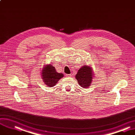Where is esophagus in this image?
Wrapping results in <instances>:
<instances>
[{"label": "esophagus", "instance_id": "34e87169", "mask_svg": "<svg viewBox=\"0 0 135 135\" xmlns=\"http://www.w3.org/2000/svg\"><path fill=\"white\" fill-rule=\"evenodd\" d=\"M66 76H67L68 77H70V76H72V75H71V74H67Z\"/></svg>", "mask_w": 135, "mask_h": 135}]
</instances>
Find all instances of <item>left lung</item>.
<instances>
[{
  "instance_id": "1",
  "label": "left lung",
  "mask_w": 135,
  "mask_h": 135,
  "mask_svg": "<svg viewBox=\"0 0 135 135\" xmlns=\"http://www.w3.org/2000/svg\"><path fill=\"white\" fill-rule=\"evenodd\" d=\"M92 71V68L88 66H84L78 70L75 78L78 81L79 85L82 88H89L92 83L93 76Z\"/></svg>"
}]
</instances>
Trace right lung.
<instances>
[{
    "instance_id": "1",
    "label": "right lung",
    "mask_w": 135,
    "mask_h": 135,
    "mask_svg": "<svg viewBox=\"0 0 135 135\" xmlns=\"http://www.w3.org/2000/svg\"><path fill=\"white\" fill-rule=\"evenodd\" d=\"M42 78L45 85L53 87L61 78H63L62 73H58L54 66L51 65H47L42 70Z\"/></svg>"
}]
</instances>
